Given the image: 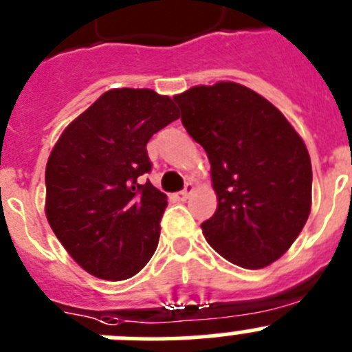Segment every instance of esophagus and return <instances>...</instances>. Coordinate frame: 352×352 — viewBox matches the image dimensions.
<instances>
[{"instance_id":"obj_1","label":"esophagus","mask_w":352,"mask_h":352,"mask_svg":"<svg viewBox=\"0 0 352 352\" xmlns=\"http://www.w3.org/2000/svg\"><path fill=\"white\" fill-rule=\"evenodd\" d=\"M192 192H194V183H186L185 188H183V190L178 194V199L179 201H186V199L190 197Z\"/></svg>"}]
</instances>
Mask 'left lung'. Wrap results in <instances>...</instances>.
I'll use <instances>...</instances> for the list:
<instances>
[{
    "instance_id": "8db88e82",
    "label": "left lung",
    "mask_w": 352,
    "mask_h": 352,
    "mask_svg": "<svg viewBox=\"0 0 352 352\" xmlns=\"http://www.w3.org/2000/svg\"><path fill=\"white\" fill-rule=\"evenodd\" d=\"M174 102L211 164L219 206L201 223L204 238L236 266H268L310 214L312 164L303 139L272 102L231 80L194 86Z\"/></svg>"
}]
</instances>
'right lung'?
I'll use <instances>...</instances> for the list:
<instances>
[{"label": "right lung", "instance_id": "1", "mask_svg": "<svg viewBox=\"0 0 352 352\" xmlns=\"http://www.w3.org/2000/svg\"><path fill=\"white\" fill-rule=\"evenodd\" d=\"M173 98L153 89H109L63 130L45 167V214L80 268L126 280L157 250L167 195L142 174L146 144L178 120Z\"/></svg>", "mask_w": 352, "mask_h": 352}]
</instances>
